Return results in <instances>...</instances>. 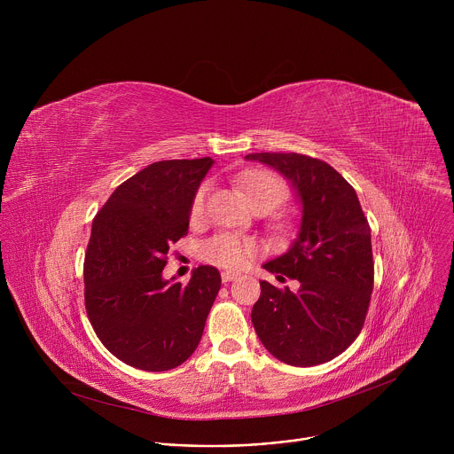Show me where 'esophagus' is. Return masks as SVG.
<instances>
[{"instance_id": "esophagus-1", "label": "esophagus", "mask_w": 454, "mask_h": 454, "mask_svg": "<svg viewBox=\"0 0 454 454\" xmlns=\"http://www.w3.org/2000/svg\"><path fill=\"white\" fill-rule=\"evenodd\" d=\"M239 277H240V275L235 273V271H223V275H221L223 282H231V280H237Z\"/></svg>"}]
</instances>
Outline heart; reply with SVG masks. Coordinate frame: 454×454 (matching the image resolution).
Returning a JSON list of instances; mask_svg holds the SVG:
<instances>
[{"label":"heart","instance_id":"b5f03b06","mask_svg":"<svg viewBox=\"0 0 454 454\" xmlns=\"http://www.w3.org/2000/svg\"><path fill=\"white\" fill-rule=\"evenodd\" d=\"M237 183L240 184L242 192L246 193L247 201L254 210L268 208L270 212L280 207L287 196L289 188L280 176L271 170L262 168H251L239 174ZM210 193V183H203L196 193H193L190 203V221L200 223L205 217L207 198ZM258 246L254 240L237 235V233H219L201 246V254L205 261L230 270L246 268L253 256L256 254Z\"/></svg>","mask_w":454,"mask_h":454}]
</instances>
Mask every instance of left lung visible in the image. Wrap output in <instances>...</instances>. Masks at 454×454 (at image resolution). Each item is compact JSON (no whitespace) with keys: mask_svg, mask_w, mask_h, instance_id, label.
<instances>
[{"mask_svg":"<svg viewBox=\"0 0 454 454\" xmlns=\"http://www.w3.org/2000/svg\"><path fill=\"white\" fill-rule=\"evenodd\" d=\"M296 188L298 239L264 264L296 293L261 282L251 321L262 345L282 363L314 366L345 352L359 336L373 291L370 224L352 184L329 163L296 153H254Z\"/></svg>","mask_w":454,"mask_h":454,"instance_id":"1","label":"left lung"}]
</instances>
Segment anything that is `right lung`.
Returning a JSON list of instances; mask_svg holds the SVG:
<instances>
[{
  "label": "right lung",
  "instance_id": "obj_1",
  "mask_svg": "<svg viewBox=\"0 0 454 454\" xmlns=\"http://www.w3.org/2000/svg\"><path fill=\"white\" fill-rule=\"evenodd\" d=\"M212 165V158L156 161L123 181L93 219L86 312L102 345L129 366L176 368L201 341L219 271L200 266L186 286L161 271L168 247L188 233L192 198Z\"/></svg>",
  "mask_w": 454,
  "mask_h": 454
}]
</instances>
